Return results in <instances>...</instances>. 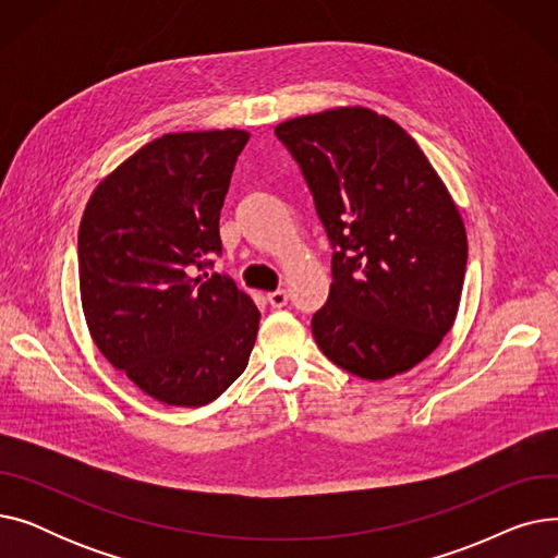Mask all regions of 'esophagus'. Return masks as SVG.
<instances>
[{
  "label": "esophagus",
  "mask_w": 558,
  "mask_h": 558,
  "mask_svg": "<svg viewBox=\"0 0 558 558\" xmlns=\"http://www.w3.org/2000/svg\"><path fill=\"white\" fill-rule=\"evenodd\" d=\"M267 301L271 303V307H284L289 296H287L284 289H278V291H271V294H267Z\"/></svg>",
  "instance_id": "esophagus-1"
}]
</instances>
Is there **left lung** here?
<instances>
[{"label":"left lung","mask_w":558,"mask_h":558,"mask_svg":"<svg viewBox=\"0 0 558 558\" xmlns=\"http://www.w3.org/2000/svg\"><path fill=\"white\" fill-rule=\"evenodd\" d=\"M332 244L328 303L312 335L339 368L387 379L450 332L468 242L461 215L416 140L368 108L276 126Z\"/></svg>","instance_id":"1"}]
</instances>
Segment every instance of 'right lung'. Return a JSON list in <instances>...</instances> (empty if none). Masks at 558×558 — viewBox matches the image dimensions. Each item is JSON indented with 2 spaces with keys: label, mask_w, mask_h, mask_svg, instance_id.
Listing matches in <instances>:
<instances>
[{
  "label": "right lung",
  "mask_w": 558,
  "mask_h": 558,
  "mask_svg": "<svg viewBox=\"0 0 558 558\" xmlns=\"http://www.w3.org/2000/svg\"><path fill=\"white\" fill-rule=\"evenodd\" d=\"M246 131L169 133L93 192L78 228V284L101 355L146 396L201 407L238 379L259 310L228 276L219 215Z\"/></svg>",
  "instance_id": "obj_1"
}]
</instances>
